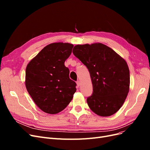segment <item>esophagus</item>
Here are the masks:
<instances>
[{
	"mask_svg": "<svg viewBox=\"0 0 150 150\" xmlns=\"http://www.w3.org/2000/svg\"><path fill=\"white\" fill-rule=\"evenodd\" d=\"M76 84H77V86H78V87H79V86H80V84H81L80 81H77Z\"/></svg>",
	"mask_w": 150,
	"mask_h": 150,
	"instance_id": "34e87169",
	"label": "esophagus"
}]
</instances>
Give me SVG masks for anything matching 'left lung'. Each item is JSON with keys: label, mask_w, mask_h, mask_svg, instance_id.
I'll return each mask as SVG.
<instances>
[{"label": "left lung", "mask_w": 150, "mask_h": 150, "mask_svg": "<svg viewBox=\"0 0 150 150\" xmlns=\"http://www.w3.org/2000/svg\"><path fill=\"white\" fill-rule=\"evenodd\" d=\"M89 70L93 92L89 108L100 116L114 115L122 106L129 89V70L123 58L101 43L76 45L72 51Z\"/></svg>", "instance_id": "left-lung-1"}]
</instances>
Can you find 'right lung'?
Returning <instances> with one entry per match:
<instances>
[{
	"mask_svg": "<svg viewBox=\"0 0 150 150\" xmlns=\"http://www.w3.org/2000/svg\"><path fill=\"white\" fill-rule=\"evenodd\" d=\"M73 46L69 43L50 44L27 66L26 89L36 105L48 114L65 109L76 91V83L69 78V70L64 65Z\"/></svg>",
	"mask_w": 150,
	"mask_h": 150,
	"instance_id": "add662e5",
	"label": "right lung"
}]
</instances>
